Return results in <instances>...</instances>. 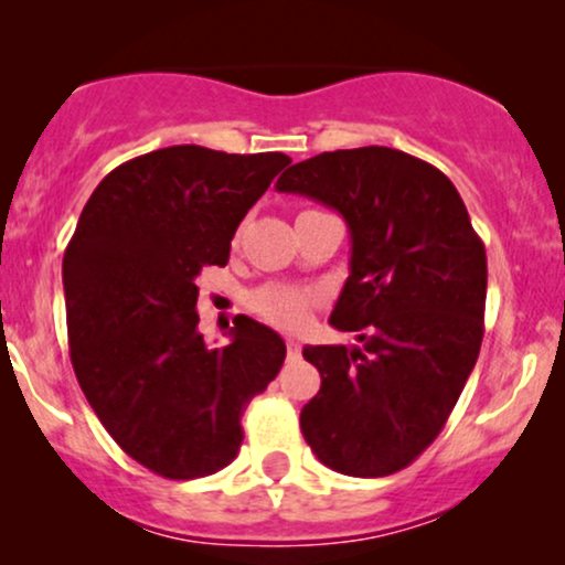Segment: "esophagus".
<instances>
[{
  "label": "esophagus",
  "instance_id": "esophagus-1",
  "mask_svg": "<svg viewBox=\"0 0 565 565\" xmlns=\"http://www.w3.org/2000/svg\"><path fill=\"white\" fill-rule=\"evenodd\" d=\"M287 353H289V359H300L302 345L297 340H287Z\"/></svg>",
  "mask_w": 565,
  "mask_h": 565
}]
</instances>
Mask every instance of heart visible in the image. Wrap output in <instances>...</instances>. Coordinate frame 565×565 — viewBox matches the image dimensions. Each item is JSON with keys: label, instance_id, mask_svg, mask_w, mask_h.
<instances>
[{"label": "heart", "instance_id": "1", "mask_svg": "<svg viewBox=\"0 0 565 565\" xmlns=\"http://www.w3.org/2000/svg\"><path fill=\"white\" fill-rule=\"evenodd\" d=\"M316 302H319V291L316 289L281 281L263 284L249 295V308L263 321L274 323L278 329H289V332H297L308 323Z\"/></svg>", "mask_w": 565, "mask_h": 565}]
</instances>
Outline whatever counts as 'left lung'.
<instances>
[{
  "label": "left lung",
  "mask_w": 565,
  "mask_h": 565,
  "mask_svg": "<svg viewBox=\"0 0 565 565\" xmlns=\"http://www.w3.org/2000/svg\"><path fill=\"white\" fill-rule=\"evenodd\" d=\"M278 191L332 206L350 228V276L329 323L364 348L305 345L321 391L300 427L327 468L382 478L436 440L478 361L486 249L457 188L385 146L291 164Z\"/></svg>",
  "instance_id": "left-lung-1"
}]
</instances>
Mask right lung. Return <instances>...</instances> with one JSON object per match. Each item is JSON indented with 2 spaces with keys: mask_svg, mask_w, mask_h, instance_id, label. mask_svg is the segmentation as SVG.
Wrapping results in <instances>:
<instances>
[{
  "mask_svg": "<svg viewBox=\"0 0 565 565\" xmlns=\"http://www.w3.org/2000/svg\"><path fill=\"white\" fill-rule=\"evenodd\" d=\"M287 153L170 146L119 164L84 204L63 255L68 353L89 406L135 462L172 481L223 470L249 401L287 345L233 319L225 348L199 334L196 276L228 263L246 212Z\"/></svg>",
  "mask_w": 565,
  "mask_h": 565,
  "instance_id": "1",
  "label": "right lung"
}]
</instances>
